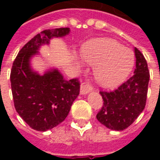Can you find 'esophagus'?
I'll use <instances>...</instances> for the list:
<instances>
[{
	"label": "esophagus",
	"mask_w": 160,
	"mask_h": 160,
	"mask_svg": "<svg viewBox=\"0 0 160 160\" xmlns=\"http://www.w3.org/2000/svg\"><path fill=\"white\" fill-rule=\"evenodd\" d=\"M92 91V87L87 83H82L80 86V94H87Z\"/></svg>",
	"instance_id": "34e87169"
}]
</instances>
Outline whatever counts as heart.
<instances>
[{
	"label": "heart",
	"instance_id": "1",
	"mask_svg": "<svg viewBox=\"0 0 160 160\" xmlns=\"http://www.w3.org/2000/svg\"><path fill=\"white\" fill-rule=\"evenodd\" d=\"M81 57L95 67V78L101 86L114 87L123 81L134 66L130 49L111 39L92 40L84 46ZM80 65V64H79Z\"/></svg>",
	"mask_w": 160,
	"mask_h": 160
}]
</instances>
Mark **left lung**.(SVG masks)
Masks as SVG:
<instances>
[{"label": "left lung", "instance_id": "1", "mask_svg": "<svg viewBox=\"0 0 160 160\" xmlns=\"http://www.w3.org/2000/svg\"><path fill=\"white\" fill-rule=\"evenodd\" d=\"M136 64L134 75L111 92L100 91L104 104L97 119L112 130H123L134 122L143 111L149 82L148 63L142 53L134 48Z\"/></svg>", "mask_w": 160, "mask_h": 160}]
</instances>
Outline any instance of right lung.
I'll return each instance as SVG.
<instances>
[{
  "instance_id": "1",
  "label": "right lung",
  "mask_w": 160,
  "mask_h": 160,
  "mask_svg": "<svg viewBox=\"0 0 160 160\" xmlns=\"http://www.w3.org/2000/svg\"><path fill=\"white\" fill-rule=\"evenodd\" d=\"M68 27L44 30L26 42L12 63L10 81L14 107L19 117L38 131L51 129L62 122L80 93L78 79L64 80L57 69L40 75L31 68V59L52 38H62Z\"/></svg>"
}]
</instances>
